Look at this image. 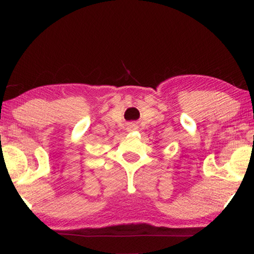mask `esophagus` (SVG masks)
I'll return each instance as SVG.
<instances>
[{
  "mask_svg": "<svg viewBox=\"0 0 254 254\" xmlns=\"http://www.w3.org/2000/svg\"><path fill=\"white\" fill-rule=\"evenodd\" d=\"M128 128H129L130 130H134V129H136L137 126H136V125H135V124H130L129 126H128Z\"/></svg>",
  "mask_w": 254,
  "mask_h": 254,
  "instance_id": "1",
  "label": "esophagus"
}]
</instances>
